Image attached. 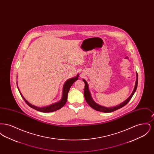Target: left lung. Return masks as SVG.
Instances as JSON below:
<instances>
[{
    "label": "left lung",
    "instance_id": "1",
    "mask_svg": "<svg viewBox=\"0 0 154 154\" xmlns=\"http://www.w3.org/2000/svg\"><path fill=\"white\" fill-rule=\"evenodd\" d=\"M85 83V88H84V97L85 99L86 102H87L88 104L94 110H97L98 111H100V112H111L112 111H114L116 110H118L119 109L122 108V107L125 106L129 102V100L131 99L132 96L134 95V92L136 91V89L137 87V84H138V74L136 72V83H135V86L134 89L132 92V94L130 95V96L125 100L124 102L121 103V104H119V105H117L116 106L114 107H104L101 105L98 104L93 100L91 93L89 92V87H88V84L87 82L84 79L82 80Z\"/></svg>",
    "mask_w": 154,
    "mask_h": 154
}]
</instances>
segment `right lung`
<instances>
[{"label":"right lung","instance_id":"1","mask_svg":"<svg viewBox=\"0 0 154 154\" xmlns=\"http://www.w3.org/2000/svg\"><path fill=\"white\" fill-rule=\"evenodd\" d=\"M79 74L77 75V76L71 78L69 80L66 81V82H65V84H63V91H62V98L58 102L53 103L50 106H45V107H37L36 106L32 105V104H30L28 102L22 95L19 88L18 87L17 85V88L18 89L21 94V95L22 96L23 99L24 100V101L26 102V103L30 106L31 108L35 109V110H37L38 111L40 112H53L55 111L59 110L60 109H61L62 107H63L65 106V104H66L67 102V95H68V92L69 91V89L70 87H72V85H73L74 82L76 80H77L79 79Z\"/></svg>","mask_w":154,"mask_h":154}]
</instances>
